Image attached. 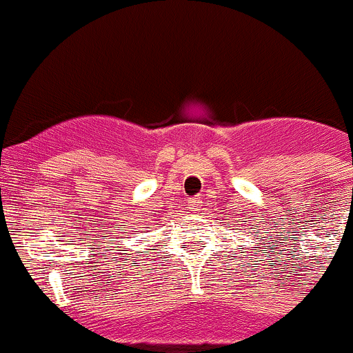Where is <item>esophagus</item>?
<instances>
[{"label":"esophagus","instance_id":"esophagus-1","mask_svg":"<svg viewBox=\"0 0 353 353\" xmlns=\"http://www.w3.org/2000/svg\"><path fill=\"white\" fill-rule=\"evenodd\" d=\"M188 205H190L192 211H197V209L202 205V197H201V195H195V197H192L190 201H188Z\"/></svg>","mask_w":353,"mask_h":353}]
</instances>
